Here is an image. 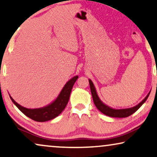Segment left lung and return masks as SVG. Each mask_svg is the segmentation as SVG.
Masks as SVG:
<instances>
[{
  "label": "left lung",
  "instance_id": "obj_1",
  "mask_svg": "<svg viewBox=\"0 0 157 157\" xmlns=\"http://www.w3.org/2000/svg\"><path fill=\"white\" fill-rule=\"evenodd\" d=\"M89 83H90V90L92 93V96H93V102L95 103L96 108L100 110V112L103 113V114L106 115V116L113 117V118H126L136 111L143 104L145 103L146 100H147L148 97H149L151 91L148 93V95L146 96V98L142 100L141 103H139L138 105L136 106H133L132 108H124V109H114L110 106L105 105V103H103L101 101V100L100 99V98L98 97L97 91L94 85L93 82H92L91 80L89 79Z\"/></svg>",
  "mask_w": 157,
  "mask_h": 157
}]
</instances>
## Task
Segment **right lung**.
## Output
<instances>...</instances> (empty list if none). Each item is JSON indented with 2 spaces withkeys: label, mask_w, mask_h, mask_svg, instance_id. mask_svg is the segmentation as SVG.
Returning a JSON list of instances; mask_svg holds the SVG:
<instances>
[{
  "label": "right lung",
  "mask_w": 157,
  "mask_h": 157,
  "mask_svg": "<svg viewBox=\"0 0 157 157\" xmlns=\"http://www.w3.org/2000/svg\"><path fill=\"white\" fill-rule=\"evenodd\" d=\"M77 78H78V76L76 75V76L73 77L72 79H70L68 82H67L57 98L52 103L43 108H34V109L24 108L16 103L10 95V98L16 107L23 113L32 120L38 121V122H44V121H50L57 117L65 108L69 99H70L72 87Z\"/></svg>",
  "instance_id": "right-lung-1"
}]
</instances>
